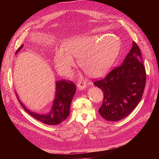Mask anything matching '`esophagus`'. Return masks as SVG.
I'll return each instance as SVG.
<instances>
[{"mask_svg": "<svg viewBox=\"0 0 159 159\" xmlns=\"http://www.w3.org/2000/svg\"><path fill=\"white\" fill-rule=\"evenodd\" d=\"M77 87L79 89L82 90V89H84L85 88H86V84L84 82H79L77 84Z\"/></svg>", "mask_w": 159, "mask_h": 159, "instance_id": "1", "label": "esophagus"}]
</instances>
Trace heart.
<instances>
[{
	"label": "heart",
	"mask_w": 159,
	"mask_h": 159,
	"mask_svg": "<svg viewBox=\"0 0 159 159\" xmlns=\"http://www.w3.org/2000/svg\"><path fill=\"white\" fill-rule=\"evenodd\" d=\"M64 49H56L54 65L64 75L70 72L77 57V62L91 77L103 75L117 57L120 50L119 40L112 36H78L69 39L63 44Z\"/></svg>",
	"instance_id": "b5f03b06"
}]
</instances>
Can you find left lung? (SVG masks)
I'll return each mask as SVG.
<instances>
[{
	"label": "left lung",
	"instance_id": "1",
	"mask_svg": "<svg viewBox=\"0 0 159 159\" xmlns=\"http://www.w3.org/2000/svg\"><path fill=\"white\" fill-rule=\"evenodd\" d=\"M146 70L140 48L133 41L123 63L102 80L93 84L101 89L104 99L98 112L108 121H118L135 109L143 97L146 85Z\"/></svg>",
	"mask_w": 159,
	"mask_h": 159
}]
</instances>
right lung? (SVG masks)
I'll list each match as a JSON object with an SVG mask.
<instances>
[{
	"instance_id": "add662e5",
	"label": "right lung",
	"mask_w": 159,
	"mask_h": 159,
	"mask_svg": "<svg viewBox=\"0 0 159 159\" xmlns=\"http://www.w3.org/2000/svg\"><path fill=\"white\" fill-rule=\"evenodd\" d=\"M23 46V44L21 45L15 54H17ZM55 89V96L52 109L46 114H39L31 111L20 101L16 93V96L25 111L33 118L48 125H57L62 122L68 116L72 99L76 91V86L72 81L63 80L56 82Z\"/></svg>"
}]
</instances>
